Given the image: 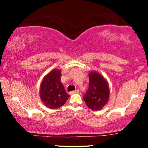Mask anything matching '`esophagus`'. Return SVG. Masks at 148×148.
<instances>
[{"instance_id": "obj_1", "label": "esophagus", "mask_w": 148, "mask_h": 148, "mask_svg": "<svg viewBox=\"0 0 148 148\" xmlns=\"http://www.w3.org/2000/svg\"><path fill=\"white\" fill-rule=\"evenodd\" d=\"M79 93V90H76L75 91H72V92H70L69 94L71 95V94H78Z\"/></svg>"}]
</instances>
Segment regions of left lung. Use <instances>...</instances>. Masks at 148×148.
<instances>
[{"label":"left lung","mask_w":148,"mask_h":148,"mask_svg":"<svg viewBox=\"0 0 148 148\" xmlns=\"http://www.w3.org/2000/svg\"><path fill=\"white\" fill-rule=\"evenodd\" d=\"M89 88L84 96L87 106L92 110H100L108 102L110 90L107 80L97 71L89 73Z\"/></svg>","instance_id":"1"}]
</instances>
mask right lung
<instances>
[{"label":"right lung","mask_w":148,"mask_h":148,"mask_svg":"<svg viewBox=\"0 0 148 148\" xmlns=\"http://www.w3.org/2000/svg\"><path fill=\"white\" fill-rule=\"evenodd\" d=\"M61 71L54 69L44 77L40 88V97L48 108L56 109L62 106L69 98L60 82Z\"/></svg>","instance_id":"obj_1"}]
</instances>
